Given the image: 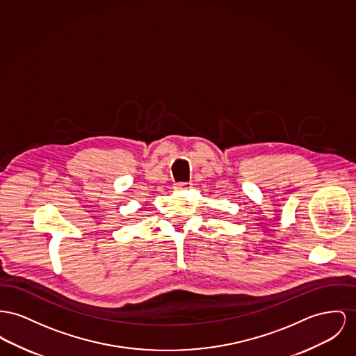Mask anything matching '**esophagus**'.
I'll return each instance as SVG.
<instances>
[{
  "instance_id": "34e87169",
  "label": "esophagus",
  "mask_w": 356,
  "mask_h": 356,
  "mask_svg": "<svg viewBox=\"0 0 356 356\" xmlns=\"http://www.w3.org/2000/svg\"><path fill=\"white\" fill-rule=\"evenodd\" d=\"M191 182H179V184H175L174 189L175 190H188L191 188Z\"/></svg>"
}]
</instances>
